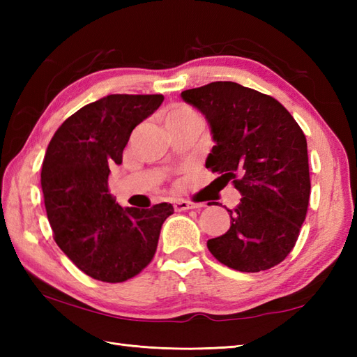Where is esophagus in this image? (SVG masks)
<instances>
[{
	"instance_id": "obj_1",
	"label": "esophagus",
	"mask_w": 357,
	"mask_h": 357,
	"mask_svg": "<svg viewBox=\"0 0 357 357\" xmlns=\"http://www.w3.org/2000/svg\"><path fill=\"white\" fill-rule=\"evenodd\" d=\"M173 207L176 211H184V210H193V208H201L204 207V204H195L190 201H184V199H178L173 202Z\"/></svg>"
}]
</instances>
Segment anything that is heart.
I'll return each instance as SVG.
<instances>
[{
  "mask_svg": "<svg viewBox=\"0 0 357 357\" xmlns=\"http://www.w3.org/2000/svg\"><path fill=\"white\" fill-rule=\"evenodd\" d=\"M195 116H196V113L193 112V109L188 107V105H184V104L173 105V107H170L165 113V126L184 123V121L195 118Z\"/></svg>",
  "mask_w": 357,
  "mask_h": 357,
  "instance_id": "b5f03b06",
  "label": "heart"
}]
</instances>
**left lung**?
I'll return each mask as SVG.
<instances>
[{
  "label": "left lung",
  "mask_w": 357,
  "mask_h": 357,
  "mask_svg": "<svg viewBox=\"0 0 357 357\" xmlns=\"http://www.w3.org/2000/svg\"><path fill=\"white\" fill-rule=\"evenodd\" d=\"M181 98L208 123L215 146L206 167L244 196L229 210V231L207 241L210 253L238 271L275 267L293 250L308 208L304 132L275 98L238 82H210Z\"/></svg>",
  "instance_id": "obj_1"
}]
</instances>
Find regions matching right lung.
Segmentation results:
<instances>
[{"mask_svg": "<svg viewBox=\"0 0 357 357\" xmlns=\"http://www.w3.org/2000/svg\"><path fill=\"white\" fill-rule=\"evenodd\" d=\"M162 95H107L75 112L53 135L41 170L53 238L87 276L124 282L153 259L172 204L121 207L109 174L123 162L133 128L162 104Z\"/></svg>", "mask_w": 357, "mask_h": 357, "instance_id": "add662e5", "label": "right lung"}]
</instances>
